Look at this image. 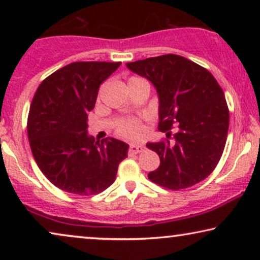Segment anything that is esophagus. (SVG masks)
I'll return each instance as SVG.
<instances>
[{
    "label": "esophagus",
    "instance_id": "esophagus-1",
    "mask_svg": "<svg viewBox=\"0 0 260 260\" xmlns=\"http://www.w3.org/2000/svg\"><path fill=\"white\" fill-rule=\"evenodd\" d=\"M143 150H144V145L138 144V143L130 144L129 151L131 152V154H138V152H142Z\"/></svg>",
    "mask_w": 260,
    "mask_h": 260
}]
</instances>
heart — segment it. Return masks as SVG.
Instances as JSON below:
<instances>
[{
	"instance_id": "1",
	"label": "heart",
	"mask_w": 260,
	"mask_h": 260,
	"mask_svg": "<svg viewBox=\"0 0 260 260\" xmlns=\"http://www.w3.org/2000/svg\"><path fill=\"white\" fill-rule=\"evenodd\" d=\"M138 79V78L131 77L129 81ZM116 131L118 133L120 136L124 137H133L135 135H137L138 131L141 130V119L138 117H120V118L117 120L116 123Z\"/></svg>"
}]
</instances>
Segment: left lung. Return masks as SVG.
<instances>
[{"label":"left lung","mask_w":260,"mask_h":260,"mask_svg":"<svg viewBox=\"0 0 260 260\" xmlns=\"http://www.w3.org/2000/svg\"><path fill=\"white\" fill-rule=\"evenodd\" d=\"M127 69L150 80L159 99L158 130L167 140L148 143L157 152L159 167L149 180L180 190L205 180L215 169L225 149L230 111L213 74L176 54L127 62ZM178 126L171 137L170 129Z\"/></svg>","instance_id":"8db88e82"}]
</instances>
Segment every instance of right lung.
<instances>
[{
	"mask_svg": "<svg viewBox=\"0 0 260 260\" xmlns=\"http://www.w3.org/2000/svg\"><path fill=\"white\" fill-rule=\"evenodd\" d=\"M120 62L78 61L55 71L39 85L31 101L27 133L42 174L67 193L88 197L115 182L129 145L112 137L87 135L101 84Z\"/></svg>",
	"mask_w": 260,
	"mask_h": 260,
	"instance_id": "add662e5",
	"label": "right lung"
}]
</instances>
